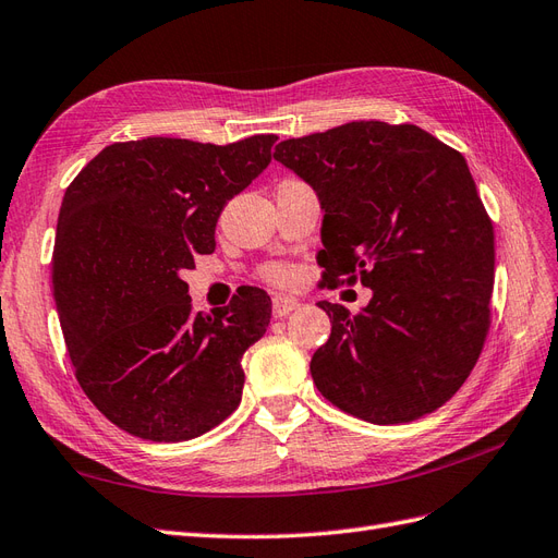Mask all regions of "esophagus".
<instances>
[{"instance_id": "1", "label": "esophagus", "mask_w": 558, "mask_h": 558, "mask_svg": "<svg viewBox=\"0 0 558 558\" xmlns=\"http://www.w3.org/2000/svg\"><path fill=\"white\" fill-rule=\"evenodd\" d=\"M299 308V301L292 296H274V317H284Z\"/></svg>"}]
</instances>
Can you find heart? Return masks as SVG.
<instances>
[{
	"label": "heart",
	"mask_w": 558,
	"mask_h": 558,
	"mask_svg": "<svg viewBox=\"0 0 558 558\" xmlns=\"http://www.w3.org/2000/svg\"><path fill=\"white\" fill-rule=\"evenodd\" d=\"M264 278L274 284H290L294 278V270L288 264H268L264 268Z\"/></svg>",
	"instance_id": "1"
}]
</instances>
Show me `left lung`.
<instances>
[{
    "mask_svg": "<svg viewBox=\"0 0 558 558\" xmlns=\"http://www.w3.org/2000/svg\"><path fill=\"white\" fill-rule=\"evenodd\" d=\"M274 158L320 196L327 288L374 292L360 313L317 304L331 320L311 360L317 390L376 425L449 402L482 355L496 268L463 154L413 123L350 121L284 140Z\"/></svg>",
    "mask_w": 558,
    "mask_h": 558,
    "instance_id": "1",
    "label": "left lung"
}]
</instances>
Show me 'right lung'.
Wrapping results in <instances>:
<instances>
[{"mask_svg": "<svg viewBox=\"0 0 558 558\" xmlns=\"http://www.w3.org/2000/svg\"><path fill=\"white\" fill-rule=\"evenodd\" d=\"M276 140L114 142L68 186L51 259L56 308L78 386L125 433L186 441L241 404V357L264 337L270 299L241 288L201 315L182 270L215 250L219 213L270 163Z\"/></svg>", "mask_w": 558, "mask_h": 558, "instance_id": "add662e5", "label": "right lung"}]
</instances>
